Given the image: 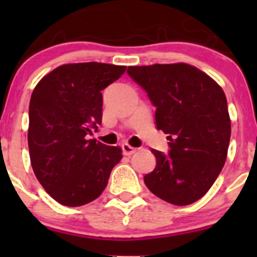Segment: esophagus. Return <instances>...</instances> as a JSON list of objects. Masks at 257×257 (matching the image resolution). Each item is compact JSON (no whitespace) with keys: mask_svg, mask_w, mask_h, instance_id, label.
I'll use <instances>...</instances> for the list:
<instances>
[{"mask_svg":"<svg viewBox=\"0 0 257 257\" xmlns=\"http://www.w3.org/2000/svg\"><path fill=\"white\" fill-rule=\"evenodd\" d=\"M121 150H123V154L124 155H132V154H134V153L137 152V149L136 148H133V147H131V145H129L128 143H123L121 144Z\"/></svg>","mask_w":257,"mask_h":257,"instance_id":"obj_1","label":"esophagus"}]
</instances>
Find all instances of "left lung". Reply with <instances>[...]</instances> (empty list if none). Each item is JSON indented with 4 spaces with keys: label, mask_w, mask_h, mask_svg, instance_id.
Returning <instances> with one entry per match:
<instances>
[{
    "label": "left lung",
    "mask_w": 257,
    "mask_h": 257,
    "mask_svg": "<svg viewBox=\"0 0 257 257\" xmlns=\"http://www.w3.org/2000/svg\"><path fill=\"white\" fill-rule=\"evenodd\" d=\"M155 107V124L168 134L169 154L153 149L157 165L147 188L174 205L203 198L225 164L231 121L224 90L200 69L185 63L128 67Z\"/></svg>",
    "instance_id": "1"
}]
</instances>
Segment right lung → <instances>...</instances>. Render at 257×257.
<instances>
[{
	"label": "right lung",
	"instance_id": "obj_1",
	"mask_svg": "<svg viewBox=\"0 0 257 257\" xmlns=\"http://www.w3.org/2000/svg\"><path fill=\"white\" fill-rule=\"evenodd\" d=\"M124 72V66L98 62L63 64L43 77L31 95V164L41 185L62 205L97 199L123 157L120 148L88 138L102 123V90Z\"/></svg>",
	"mask_w": 257,
	"mask_h": 257
}]
</instances>
